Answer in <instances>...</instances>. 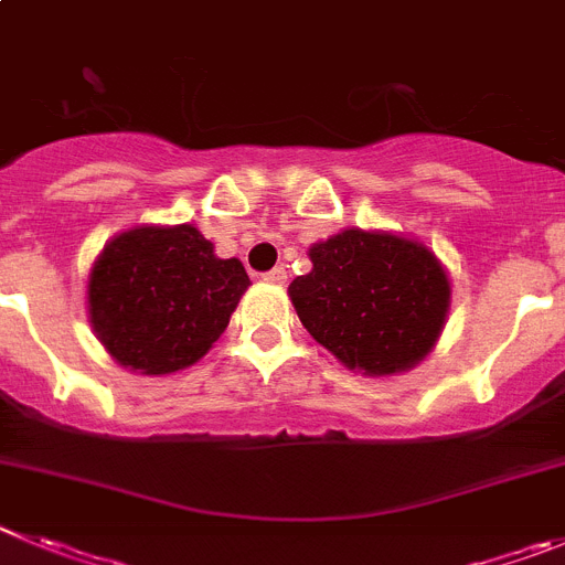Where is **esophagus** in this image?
<instances>
[{"mask_svg": "<svg viewBox=\"0 0 565 565\" xmlns=\"http://www.w3.org/2000/svg\"><path fill=\"white\" fill-rule=\"evenodd\" d=\"M263 279H266V282H271V286H282V282L288 279V271L282 266H277V268H271L268 274H263Z\"/></svg>", "mask_w": 565, "mask_h": 565, "instance_id": "esophagus-1", "label": "esophagus"}]
</instances>
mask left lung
I'll return each mask as SVG.
<instances>
[{
  "instance_id": "1",
  "label": "left lung",
  "mask_w": 565,
  "mask_h": 565,
  "mask_svg": "<svg viewBox=\"0 0 565 565\" xmlns=\"http://www.w3.org/2000/svg\"><path fill=\"white\" fill-rule=\"evenodd\" d=\"M308 274L288 286L313 339L347 370L390 377L414 370L443 335L451 279L426 243L347 226L308 248Z\"/></svg>"
}]
</instances>
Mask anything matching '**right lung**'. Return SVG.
Wrapping results in <instances>:
<instances>
[{
	"label": "right lung",
	"mask_w": 565,
	"mask_h": 565,
	"mask_svg": "<svg viewBox=\"0 0 565 565\" xmlns=\"http://www.w3.org/2000/svg\"><path fill=\"white\" fill-rule=\"evenodd\" d=\"M248 286L243 263L215 255L193 224H139L114 235L92 263L86 310L117 364L173 375L210 353Z\"/></svg>",
	"instance_id": "add662e5"
}]
</instances>
